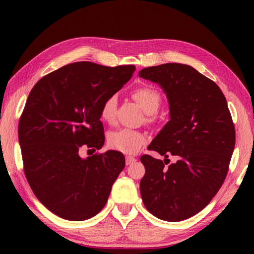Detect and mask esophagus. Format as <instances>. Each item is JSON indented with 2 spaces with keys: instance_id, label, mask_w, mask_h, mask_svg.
Returning <instances> with one entry per match:
<instances>
[{
  "instance_id": "1",
  "label": "esophagus",
  "mask_w": 254,
  "mask_h": 254,
  "mask_svg": "<svg viewBox=\"0 0 254 254\" xmlns=\"http://www.w3.org/2000/svg\"><path fill=\"white\" fill-rule=\"evenodd\" d=\"M134 161H136V159L132 157V156H127V157H126V164L127 165H131V164L134 163Z\"/></svg>"
}]
</instances>
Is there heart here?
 <instances>
[{"label": "heart", "instance_id": "b5f03b06", "mask_svg": "<svg viewBox=\"0 0 254 254\" xmlns=\"http://www.w3.org/2000/svg\"><path fill=\"white\" fill-rule=\"evenodd\" d=\"M132 97L148 115H153L157 111L161 102L160 94L148 85L139 86L134 89L132 91ZM117 105L118 98L116 95L107 97L100 107V117L102 120L108 123L115 121ZM145 143H146V136L143 133L131 130V128H119L108 135V145L112 149L127 155L137 153Z\"/></svg>", "mask_w": 254, "mask_h": 254}]
</instances>
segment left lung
<instances>
[{"label":"left lung","instance_id":"1","mask_svg":"<svg viewBox=\"0 0 254 254\" xmlns=\"http://www.w3.org/2000/svg\"><path fill=\"white\" fill-rule=\"evenodd\" d=\"M138 75L160 86L170 113L148 146L165 156V163L141 157L142 199L154 216L180 222L201 212L222 187L235 148V126L223 91L192 66L166 63ZM169 154L178 160L165 167Z\"/></svg>","mask_w":254,"mask_h":254}]
</instances>
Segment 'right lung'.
<instances>
[{"instance_id": "1", "label": "right lung", "mask_w": 254, "mask_h": 254, "mask_svg": "<svg viewBox=\"0 0 254 254\" xmlns=\"http://www.w3.org/2000/svg\"><path fill=\"white\" fill-rule=\"evenodd\" d=\"M134 71V65L75 62L31 89L18 124L24 171L37 198L59 217L85 220L106 205L126 158L117 150L82 158L78 150L102 147L100 107Z\"/></svg>"}]
</instances>
